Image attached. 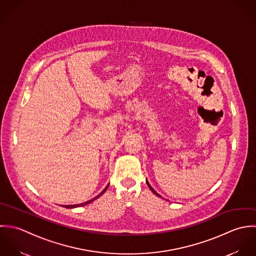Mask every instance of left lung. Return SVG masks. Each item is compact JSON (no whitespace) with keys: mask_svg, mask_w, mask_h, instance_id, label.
Instances as JSON below:
<instances>
[{"mask_svg":"<svg viewBox=\"0 0 256 256\" xmlns=\"http://www.w3.org/2000/svg\"><path fill=\"white\" fill-rule=\"evenodd\" d=\"M146 183H148V187H150V190H152V192H154V194H155V195H156V196H158V197H161V196H160V195H159V194H157V193H156V192H155V191H154V188H152V186H150V183H148V182H146Z\"/></svg>","mask_w":256,"mask_h":256,"instance_id":"1","label":"left lung"}]
</instances>
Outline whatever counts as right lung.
I'll list each match as a JSON object with an SVG mask.
<instances>
[{
	"label": "right lung",
	"mask_w": 256,
	"mask_h": 256,
	"mask_svg": "<svg viewBox=\"0 0 256 256\" xmlns=\"http://www.w3.org/2000/svg\"><path fill=\"white\" fill-rule=\"evenodd\" d=\"M106 188H108V186L102 190V192L97 196V197H95L94 199H92V200H90V201H88V202H85V203H82V204H68V206H64L65 208H77V206H84V204H89V203H91V202H93V201H95L96 199H98L100 196H102V194L106 192Z\"/></svg>",
	"instance_id": "1"
}]
</instances>
